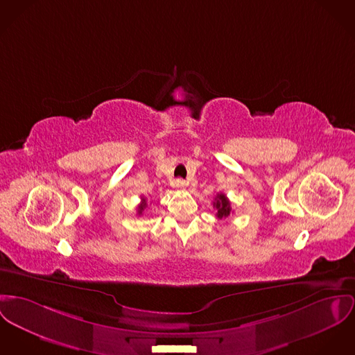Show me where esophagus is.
Returning <instances> with one entry per match:
<instances>
[{"instance_id": "1", "label": "esophagus", "mask_w": 355, "mask_h": 355, "mask_svg": "<svg viewBox=\"0 0 355 355\" xmlns=\"http://www.w3.org/2000/svg\"><path fill=\"white\" fill-rule=\"evenodd\" d=\"M187 185H188L187 181L182 180V178H178V180H175V182H174V187H175L177 189H185Z\"/></svg>"}]
</instances>
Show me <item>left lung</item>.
<instances>
[{
  "label": "left lung",
  "instance_id": "8db88e82",
  "mask_svg": "<svg viewBox=\"0 0 355 355\" xmlns=\"http://www.w3.org/2000/svg\"><path fill=\"white\" fill-rule=\"evenodd\" d=\"M214 208L216 209V218H227L232 214L231 202L224 193L216 194L215 201H214Z\"/></svg>",
  "mask_w": 355,
  "mask_h": 355
}]
</instances>
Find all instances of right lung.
Instances as JSON below:
<instances>
[{
	"mask_svg": "<svg viewBox=\"0 0 355 355\" xmlns=\"http://www.w3.org/2000/svg\"><path fill=\"white\" fill-rule=\"evenodd\" d=\"M146 207H147V201H146L144 197H141V202H140L139 207H137V215H141L143 211L146 209Z\"/></svg>",
	"mask_w": 355,
	"mask_h": 355,
	"instance_id": "add662e5",
	"label": "right lung"
}]
</instances>
